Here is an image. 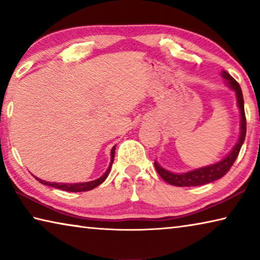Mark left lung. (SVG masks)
I'll list each match as a JSON object with an SVG mask.
<instances>
[{
  "label": "left lung",
  "instance_id": "obj_1",
  "mask_svg": "<svg viewBox=\"0 0 260 260\" xmlns=\"http://www.w3.org/2000/svg\"><path fill=\"white\" fill-rule=\"evenodd\" d=\"M221 77L225 79L226 85L232 88L235 91L236 99H237V107L240 109L241 120H240V138L237 140V143L235 147L232 149V151L228 155L218 162L211 164L204 167H200V169H195L192 171H188L186 173H173L170 172L158 164L155 160V167L158 174L160 175L162 180H165L167 183L172 184V186L177 187H195V186H202V184H206L210 182H213L215 180L222 178L236 160L239 152L241 150L242 144L244 142L245 133H246V120H245V113H244V101L243 95H242V89L234 78H233L230 73L226 71L221 72Z\"/></svg>",
  "mask_w": 260,
  "mask_h": 260
}]
</instances>
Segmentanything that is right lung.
I'll list each match as a JSON object with an SVG mask.
<instances>
[{
	"mask_svg": "<svg viewBox=\"0 0 260 260\" xmlns=\"http://www.w3.org/2000/svg\"><path fill=\"white\" fill-rule=\"evenodd\" d=\"M114 150H116V146H114L111 149V160H110V164L108 170L105 171V173L102 175V177L93 180V181H88V182H80V183H58V182H49V181H45V180H41L37 177H34L35 179L38 180L39 182L42 183V184H46V186H49V187H54L57 189H60V190H65V191H72V192H80V191H88V190H91V189L96 188L98 186H100L101 183H102L107 177L110 173V170H111V166H112V162L114 159Z\"/></svg>",
	"mask_w": 260,
	"mask_h": 260,
	"instance_id": "obj_1",
	"label": "right lung"
}]
</instances>
